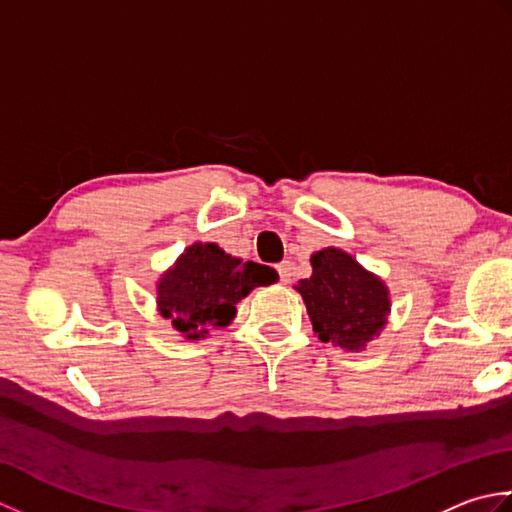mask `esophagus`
<instances>
[{"label": "esophagus", "instance_id": "esophagus-1", "mask_svg": "<svg viewBox=\"0 0 512 512\" xmlns=\"http://www.w3.org/2000/svg\"><path fill=\"white\" fill-rule=\"evenodd\" d=\"M277 275H279V281L281 284H288L290 281V277H292V262H281V264H277Z\"/></svg>", "mask_w": 512, "mask_h": 512}]
</instances>
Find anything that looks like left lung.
Instances as JSON below:
<instances>
[{
  "label": "left lung",
  "mask_w": 512,
  "mask_h": 512,
  "mask_svg": "<svg viewBox=\"0 0 512 512\" xmlns=\"http://www.w3.org/2000/svg\"><path fill=\"white\" fill-rule=\"evenodd\" d=\"M323 343L358 352L387 323L389 292L383 281L339 248L312 255V277L295 286Z\"/></svg>",
  "instance_id": "left-lung-1"
}]
</instances>
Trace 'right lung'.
<instances>
[{"label": "right lung", "instance_id": "add662e5", "mask_svg": "<svg viewBox=\"0 0 512 512\" xmlns=\"http://www.w3.org/2000/svg\"><path fill=\"white\" fill-rule=\"evenodd\" d=\"M277 279L270 266L242 262L215 244H193L176 268L160 279L158 310L178 332L200 339L209 328H224L235 317V303L257 286Z\"/></svg>", "mask_w": 512, "mask_h": 512}]
</instances>
